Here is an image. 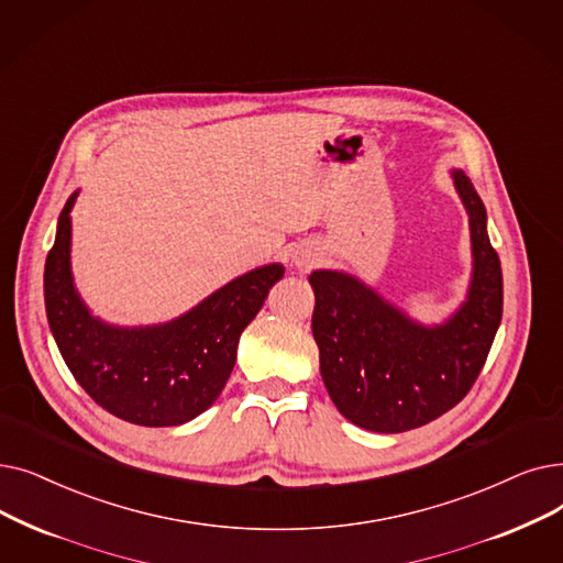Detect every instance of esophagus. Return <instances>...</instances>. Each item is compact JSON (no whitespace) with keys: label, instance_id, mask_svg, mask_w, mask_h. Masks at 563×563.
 I'll list each match as a JSON object with an SVG mask.
<instances>
[{"label":"esophagus","instance_id":"esophagus-1","mask_svg":"<svg viewBox=\"0 0 563 563\" xmlns=\"http://www.w3.org/2000/svg\"><path fill=\"white\" fill-rule=\"evenodd\" d=\"M310 262H312V260H310V255H306V253H297V255H295V264H297V266H308Z\"/></svg>","mask_w":563,"mask_h":563}]
</instances>
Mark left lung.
<instances>
[{
    "instance_id": "8db88e82",
    "label": "left lung",
    "mask_w": 563,
    "mask_h": 563,
    "mask_svg": "<svg viewBox=\"0 0 563 563\" xmlns=\"http://www.w3.org/2000/svg\"><path fill=\"white\" fill-rule=\"evenodd\" d=\"M470 213L474 272L464 301L444 324L423 327L342 272H312V335L333 405L354 426L405 432L442 417L470 394L501 322V262L472 179L453 169Z\"/></svg>"
}]
</instances>
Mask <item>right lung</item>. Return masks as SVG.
I'll return each instance as SVG.
<instances>
[{"label": "right lung", "mask_w": 563, "mask_h": 563, "mask_svg": "<svg viewBox=\"0 0 563 563\" xmlns=\"http://www.w3.org/2000/svg\"><path fill=\"white\" fill-rule=\"evenodd\" d=\"M66 200L43 291L47 324L62 358L89 398L117 419L144 428L181 426L209 409L225 388L239 338L285 274L266 264L213 291L202 303L156 327H112L82 303L70 276V209Z\"/></svg>", "instance_id": "right-lung-1"}]
</instances>
